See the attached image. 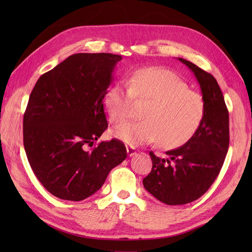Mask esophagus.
Masks as SVG:
<instances>
[{"mask_svg": "<svg viewBox=\"0 0 252 252\" xmlns=\"http://www.w3.org/2000/svg\"><path fill=\"white\" fill-rule=\"evenodd\" d=\"M126 153H127V156L132 157L136 154V149H135V147H133V146H126Z\"/></svg>", "mask_w": 252, "mask_h": 252, "instance_id": "34e87169", "label": "esophagus"}]
</instances>
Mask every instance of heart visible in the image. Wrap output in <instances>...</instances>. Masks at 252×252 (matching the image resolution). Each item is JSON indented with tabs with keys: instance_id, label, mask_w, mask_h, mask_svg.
Instances as JSON below:
<instances>
[{
	"instance_id": "heart-1",
	"label": "heart",
	"mask_w": 252,
	"mask_h": 252,
	"mask_svg": "<svg viewBox=\"0 0 252 252\" xmlns=\"http://www.w3.org/2000/svg\"><path fill=\"white\" fill-rule=\"evenodd\" d=\"M133 99L147 100L142 109L144 119L123 123L112 131L115 137L130 145L160 140L165 148L183 146L195 135L205 116L202 96L165 68H141L131 74L126 85H111L104 97L109 120L116 125L126 121Z\"/></svg>"
}]
</instances>
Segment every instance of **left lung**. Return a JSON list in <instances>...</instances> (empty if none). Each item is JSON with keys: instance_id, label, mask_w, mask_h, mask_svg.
<instances>
[{"instance_id": "left-lung-1", "label": "left lung", "mask_w": 252, "mask_h": 252, "mask_svg": "<svg viewBox=\"0 0 252 252\" xmlns=\"http://www.w3.org/2000/svg\"><path fill=\"white\" fill-rule=\"evenodd\" d=\"M195 74L205 101V116L195 135L183 146L165 152L167 158L149 153L153 168L143 185L170 206L185 205L209 189L221 171L229 144L228 111L212 74L184 58H178Z\"/></svg>"}]
</instances>
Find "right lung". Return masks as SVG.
<instances>
[{
  "label": "right lung",
  "instance_id": "1",
  "mask_svg": "<svg viewBox=\"0 0 252 252\" xmlns=\"http://www.w3.org/2000/svg\"><path fill=\"white\" fill-rule=\"evenodd\" d=\"M122 57L79 53L45 72L24 115V146L30 167L52 195L80 201L97 191L126 158L118 140L92 147L108 123L103 100Z\"/></svg>",
  "mask_w": 252,
  "mask_h": 252
}]
</instances>
